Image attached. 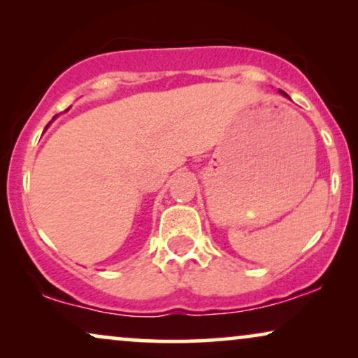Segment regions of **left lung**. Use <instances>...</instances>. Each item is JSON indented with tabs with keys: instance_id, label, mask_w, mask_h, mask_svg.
<instances>
[{
	"instance_id": "8db88e82",
	"label": "left lung",
	"mask_w": 358,
	"mask_h": 358,
	"mask_svg": "<svg viewBox=\"0 0 358 358\" xmlns=\"http://www.w3.org/2000/svg\"><path fill=\"white\" fill-rule=\"evenodd\" d=\"M278 92H280V94H282V96H285V97H288V94H287V92H283L282 90H280V91H278ZM288 99H290V97H288Z\"/></svg>"
}]
</instances>
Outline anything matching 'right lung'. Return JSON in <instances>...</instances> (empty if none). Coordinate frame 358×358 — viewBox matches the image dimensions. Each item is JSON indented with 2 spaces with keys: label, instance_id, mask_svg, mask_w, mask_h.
Returning a JSON list of instances; mask_svg holds the SVG:
<instances>
[{
  "label": "right lung",
  "instance_id": "right-lung-1",
  "mask_svg": "<svg viewBox=\"0 0 358 358\" xmlns=\"http://www.w3.org/2000/svg\"><path fill=\"white\" fill-rule=\"evenodd\" d=\"M55 117H57V115H55ZM55 117H53V119H55ZM48 125H50V124H48ZM48 125H47V127H48ZM47 127H45V129H47ZM43 131H45V130H43Z\"/></svg>",
  "mask_w": 358,
  "mask_h": 358
}]
</instances>
